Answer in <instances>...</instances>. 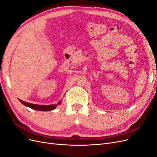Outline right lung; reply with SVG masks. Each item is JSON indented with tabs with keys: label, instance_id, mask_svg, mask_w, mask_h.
I'll return each mask as SVG.
<instances>
[{
	"label": "right lung",
	"instance_id": "right-lung-1",
	"mask_svg": "<svg viewBox=\"0 0 157 157\" xmlns=\"http://www.w3.org/2000/svg\"><path fill=\"white\" fill-rule=\"evenodd\" d=\"M19 100H20V102L23 103V105L28 107H30L33 109H35V110H37V111H48L54 110V109H55L56 107L58 105H59L61 102V100L57 104H52V105H36V104L27 103L21 100V99H19Z\"/></svg>",
	"mask_w": 157,
	"mask_h": 157
}]
</instances>
